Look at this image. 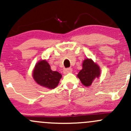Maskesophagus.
I'll return each instance as SVG.
<instances>
[{"label": "esophagus", "instance_id": "esophagus-1", "mask_svg": "<svg viewBox=\"0 0 131 131\" xmlns=\"http://www.w3.org/2000/svg\"><path fill=\"white\" fill-rule=\"evenodd\" d=\"M72 72V68H66V69H64V70H63V73L64 74H67L68 73H71V72Z\"/></svg>", "mask_w": 131, "mask_h": 131}]
</instances>
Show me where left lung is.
Listing matches in <instances>:
<instances>
[{
    "mask_svg": "<svg viewBox=\"0 0 131 131\" xmlns=\"http://www.w3.org/2000/svg\"><path fill=\"white\" fill-rule=\"evenodd\" d=\"M101 73V69L98 64L89 58L83 61L82 69L77 74V77L82 84L85 87L91 86L94 79H98Z\"/></svg>",
    "mask_w": 131,
    "mask_h": 131,
    "instance_id": "left-lung-1",
    "label": "left lung"
}]
</instances>
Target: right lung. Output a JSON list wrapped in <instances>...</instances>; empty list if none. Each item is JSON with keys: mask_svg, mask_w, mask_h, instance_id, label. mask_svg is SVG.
<instances>
[{"mask_svg": "<svg viewBox=\"0 0 131 131\" xmlns=\"http://www.w3.org/2000/svg\"><path fill=\"white\" fill-rule=\"evenodd\" d=\"M32 77L37 84L43 88L52 89L58 86L62 75L58 72L52 71L46 59H41L35 64Z\"/></svg>", "mask_w": 131, "mask_h": 131, "instance_id": "add662e5", "label": "right lung"}]
</instances>
